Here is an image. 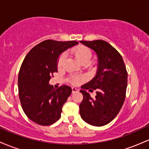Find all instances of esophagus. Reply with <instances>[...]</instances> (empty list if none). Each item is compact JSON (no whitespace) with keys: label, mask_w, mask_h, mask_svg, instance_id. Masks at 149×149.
I'll return each instance as SVG.
<instances>
[{"label":"esophagus","mask_w":149,"mask_h":149,"mask_svg":"<svg viewBox=\"0 0 149 149\" xmlns=\"http://www.w3.org/2000/svg\"><path fill=\"white\" fill-rule=\"evenodd\" d=\"M78 92V89H76V88H72V93L74 94V93H76V92Z\"/></svg>","instance_id":"obj_1"}]
</instances>
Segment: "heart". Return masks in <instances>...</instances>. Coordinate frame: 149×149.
Returning a JSON list of instances; mask_svg holds the SVG:
<instances>
[{
	"instance_id": "1",
	"label": "heart",
	"mask_w": 149,
	"mask_h": 149,
	"mask_svg": "<svg viewBox=\"0 0 149 149\" xmlns=\"http://www.w3.org/2000/svg\"><path fill=\"white\" fill-rule=\"evenodd\" d=\"M73 54L76 59L81 64H89L92 58L91 50L88 47L85 46H79L73 50ZM65 60V55L61 54L57 59L58 68H61ZM83 80V78L78 76H73L71 78V82L73 85L79 84Z\"/></svg>"
}]
</instances>
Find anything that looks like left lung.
Returning <instances> with one entry per match:
<instances>
[{
	"instance_id": "obj_1",
	"label": "left lung",
	"mask_w": 149,
	"mask_h": 149,
	"mask_svg": "<svg viewBox=\"0 0 149 149\" xmlns=\"http://www.w3.org/2000/svg\"><path fill=\"white\" fill-rule=\"evenodd\" d=\"M93 49L98 58L96 76L81 87L83 100L80 114L84 121L94 126H104L112 121L122 108L125 99L127 72L122 56L109 42L102 40L80 41ZM97 89L92 98L85 89Z\"/></svg>"
}]
</instances>
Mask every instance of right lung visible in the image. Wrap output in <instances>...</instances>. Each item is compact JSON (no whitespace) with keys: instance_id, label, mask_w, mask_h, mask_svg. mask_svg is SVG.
Here are the masks:
<instances>
[{"instance_id":"1","label":"right lung","mask_w":149,"mask_h":149,"mask_svg":"<svg viewBox=\"0 0 149 149\" xmlns=\"http://www.w3.org/2000/svg\"><path fill=\"white\" fill-rule=\"evenodd\" d=\"M78 42L44 40L26 54L18 76L19 97L27 117L40 125H50L60 118L63 105L71 94V87L57 90L49 84L57 72L59 56Z\"/></svg>"}]
</instances>
